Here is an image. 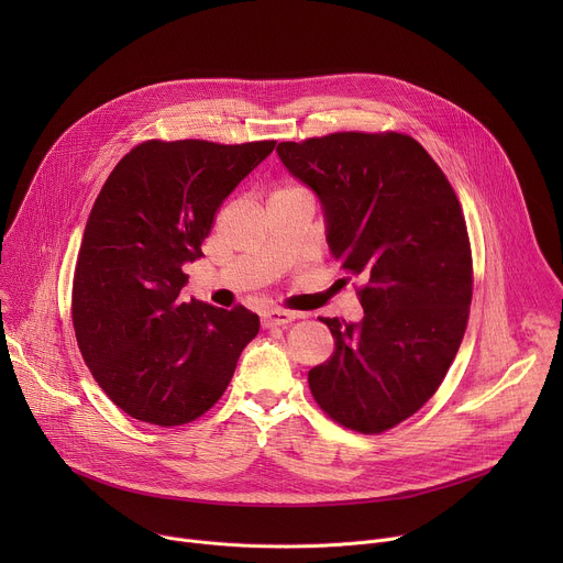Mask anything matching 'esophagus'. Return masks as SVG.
I'll list each match as a JSON object with an SVG mask.
<instances>
[{"label":"esophagus","mask_w":563,"mask_h":563,"mask_svg":"<svg viewBox=\"0 0 563 563\" xmlns=\"http://www.w3.org/2000/svg\"><path fill=\"white\" fill-rule=\"evenodd\" d=\"M300 318V313L296 311H285V309H272V311H265L263 313V325L265 328H285L289 325L291 320Z\"/></svg>","instance_id":"1"}]
</instances>
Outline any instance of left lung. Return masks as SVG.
Wrapping results in <instances>:
<instances>
[{
	"mask_svg": "<svg viewBox=\"0 0 563 563\" xmlns=\"http://www.w3.org/2000/svg\"><path fill=\"white\" fill-rule=\"evenodd\" d=\"M276 153L316 194L332 256L363 280V320L320 318L336 350L309 389L341 426L385 432L423 408L459 352L472 300L461 205L410 135L347 131Z\"/></svg>",
	"mask_w": 563,
	"mask_h": 563,
	"instance_id": "8db88e82",
	"label": "left lung"
}]
</instances>
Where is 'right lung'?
<instances>
[{"label":"right lung","mask_w":563,"mask_h":563,"mask_svg":"<svg viewBox=\"0 0 563 563\" xmlns=\"http://www.w3.org/2000/svg\"><path fill=\"white\" fill-rule=\"evenodd\" d=\"M274 146L142 142L96 198L73 276V328L93 378L129 417L163 428L198 419L256 339L261 318L245 307L183 302V265L202 258L218 207Z\"/></svg>","instance_id":"add662e5"}]
</instances>
